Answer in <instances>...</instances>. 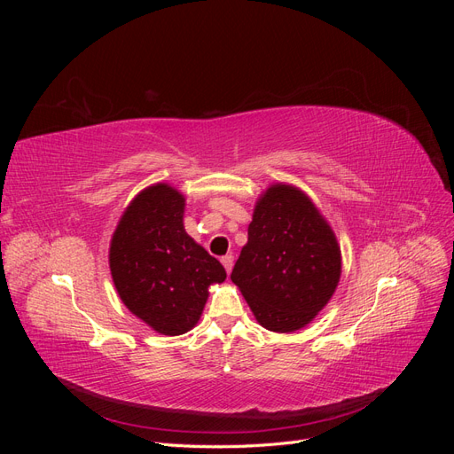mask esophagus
<instances>
[{"label":"esophagus","instance_id":"obj_1","mask_svg":"<svg viewBox=\"0 0 454 454\" xmlns=\"http://www.w3.org/2000/svg\"><path fill=\"white\" fill-rule=\"evenodd\" d=\"M222 263H223V267H225L227 274H229V272H231V269H232V263H235V257H232L231 254H229V255H223V257H222Z\"/></svg>","mask_w":454,"mask_h":454}]
</instances>
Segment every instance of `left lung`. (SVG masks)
Masks as SVG:
<instances>
[{
	"label": "left lung",
	"mask_w": 454,
	"mask_h": 454,
	"mask_svg": "<svg viewBox=\"0 0 454 454\" xmlns=\"http://www.w3.org/2000/svg\"><path fill=\"white\" fill-rule=\"evenodd\" d=\"M340 250L310 199L292 185H272L259 199L231 280L257 322L270 332H295L332 299Z\"/></svg>",
	"instance_id": "left-lung-1"
}]
</instances>
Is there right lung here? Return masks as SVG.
Instances as JSON below:
<instances>
[{
  "instance_id": "add662e5",
  "label": "right lung",
  "mask_w": 454,
  "mask_h": 454,
  "mask_svg": "<svg viewBox=\"0 0 454 454\" xmlns=\"http://www.w3.org/2000/svg\"><path fill=\"white\" fill-rule=\"evenodd\" d=\"M185 199L167 184L151 185L122 214L109 248L117 294L127 309L162 335L193 327L208 286L227 272L184 229Z\"/></svg>"
}]
</instances>
